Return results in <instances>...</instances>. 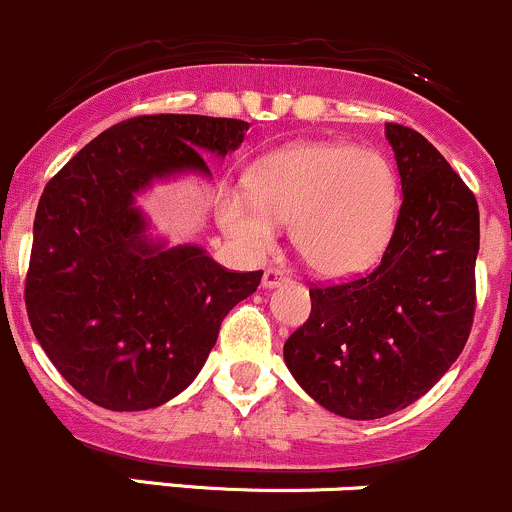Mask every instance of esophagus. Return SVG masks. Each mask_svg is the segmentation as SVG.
<instances>
[{"instance_id": "esophagus-1", "label": "esophagus", "mask_w": 512, "mask_h": 512, "mask_svg": "<svg viewBox=\"0 0 512 512\" xmlns=\"http://www.w3.org/2000/svg\"><path fill=\"white\" fill-rule=\"evenodd\" d=\"M289 282V272L287 270H279V267H267L265 274H262V287L272 289L277 284Z\"/></svg>"}]
</instances>
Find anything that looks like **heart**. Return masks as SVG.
I'll return each mask as SVG.
<instances>
[{"instance_id":"heart-1","label":"heart","mask_w":512,"mask_h":512,"mask_svg":"<svg viewBox=\"0 0 512 512\" xmlns=\"http://www.w3.org/2000/svg\"><path fill=\"white\" fill-rule=\"evenodd\" d=\"M400 213V179L385 154L343 142H297L250 171V191L233 188L220 225L247 257L292 223L301 260L324 277H353L380 262Z\"/></svg>"}]
</instances>
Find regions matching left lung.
Returning <instances> with one entry per match:
<instances>
[{
  "label": "left lung",
  "mask_w": 512,
  "mask_h": 512,
  "mask_svg": "<svg viewBox=\"0 0 512 512\" xmlns=\"http://www.w3.org/2000/svg\"><path fill=\"white\" fill-rule=\"evenodd\" d=\"M402 179L395 233L375 270L311 284V314L284 343L297 383L348 419H380L427 395L476 314L478 203L414 129L387 122Z\"/></svg>",
  "instance_id": "1"
}]
</instances>
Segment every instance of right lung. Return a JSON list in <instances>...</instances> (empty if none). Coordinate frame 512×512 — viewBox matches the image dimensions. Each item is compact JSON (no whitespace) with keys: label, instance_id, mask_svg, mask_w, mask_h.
Wrapping results in <instances>:
<instances>
[{"label":"right lung","instance_id":"obj_1","mask_svg":"<svg viewBox=\"0 0 512 512\" xmlns=\"http://www.w3.org/2000/svg\"><path fill=\"white\" fill-rule=\"evenodd\" d=\"M247 122L139 115L105 129L48 181L34 220L26 314L58 373L112 412L149 410L193 383L228 311L262 272H228L196 245L144 235L134 193L225 157Z\"/></svg>","mask_w":512,"mask_h":512}]
</instances>
